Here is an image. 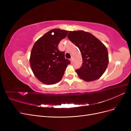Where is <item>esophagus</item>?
Listing matches in <instances>:
<instances>
[{"instance_id":"obj_1","label":"esophagus","mask_w":131,"mask_h":131,"mask_svg":"<svg viewBox=\"0 0 131 131\" xmlns=\"http://www.w3.org/2000/svg\"><path fill=\"white\" fill-rule=\"evenodd\" d=\"M70 61L71 63H72V62H73V58H71L70 59Z\"/></svg>"}]
</instances>
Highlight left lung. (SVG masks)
Masks as SVG:
<instances>
[{
	"label": "left lung",
	"mask_w": 131,
	"mask_h": 131,
	"mask_svg": "<svg viewBox=\"0 0 131 131\" xmlns=\"http://www.w3.org/2000/svg\"><path fill=\"white\" fill-rule=\"evenodd\" d=\"M68 38L80 50L82 58L81 68L76 72L86 81L96 80L103 74L109 62L106 47L94 35L83 30L69 31Z\"/></svg>",
	"instance_id": "left-lung-1"
}]
</instances>
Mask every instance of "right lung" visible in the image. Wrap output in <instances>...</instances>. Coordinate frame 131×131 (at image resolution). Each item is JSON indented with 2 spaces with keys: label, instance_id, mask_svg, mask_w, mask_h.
Wrapping results in <instances>:
<instances>
[{
  "label": "right lung",
  "instance_id": "right-lung-1",
  "mask_svg": "<svg viewBox=\"0 0 131 131\" xmlns=\"http://www.w3.org/2000/svg\"><path fill=\"white\" fill-rule=\"evenodd\" d=\"M69 31L54 29L35 42L31 51L30 64L35 76L45 84L60 81L70 62L65 58L64 52L58 50L59 42Z\"/></svg>",
  "mask_w": 131,
  "mask_h": 131
}]
</instances>
